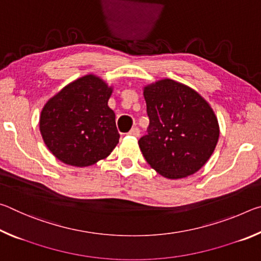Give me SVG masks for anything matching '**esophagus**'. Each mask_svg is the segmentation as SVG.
<instances>
[{
	"label": "esophagus",
	"instance_id": "esophagus-1",
	"mask_svg": "<svg viewBox=\"0 0 261 261\" xmlns=\"http://www.w3.org/2000/svg\"><path fill=\"white\" fill-rule=\"evenodd\" d=\"M129 135L132 137H139L140 136V130L138 127H132V129L129 131Z\"/></svg>",
	"mask_w": 261,
	"mask_h": 261
}]
</instances>
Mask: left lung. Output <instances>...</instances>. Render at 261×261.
Listing matches in <instances>:
<instances>
[{
	"label": "left lung",
	"mask_w": 261,
	"mask_h": 261,
	"mask_svg": "<svg viewBox=\"0 0 261 261\" xmlns=\"http://www.w3.org/2000/svg\"><path fill=\"white\" fill-rule=\"evenodd\" d=\"M149 125L138 144L145 160L163 177L197 173L219 140V123L202 96L184 84L162 79L144 88Z\"/></svg>",
	"instance_id": "obj_1"
}]
</instances>
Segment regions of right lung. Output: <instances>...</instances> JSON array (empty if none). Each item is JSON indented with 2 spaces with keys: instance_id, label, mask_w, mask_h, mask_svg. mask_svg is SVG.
<instances>
[{
  "instance_id": "right-lung-1",
  "label": "right lung",
  "mask_w": 261,
  "mask_h": 261,
  "mask_svg": "<svg viewBox=\"0 0 261 261\" xmlns=\"http://www.w3.org/2000/svg\"><path fill=\"white\" fill-rule=\"evenodd\" d=\"M102 79L87 74L65 86L45 105L40 132L48 149L74 167L92 166L107 158L120 139L112 95Z\"/></svg>"
}]
</instances>
